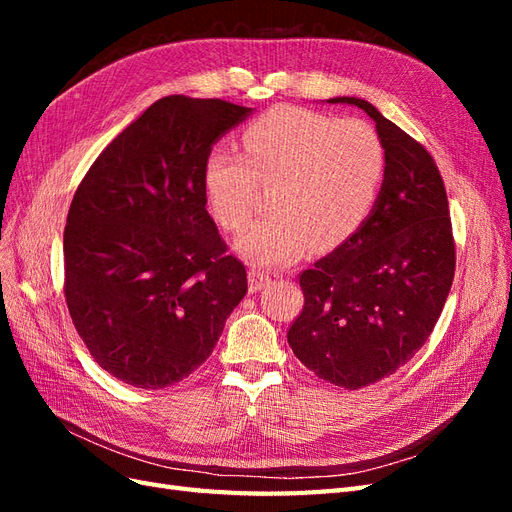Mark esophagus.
Returning <instances> with one entry per match:
<instances>
[{
    "mask_svg": "<svg viewBox=\"0 0 512 512\" xmlns=\"http://www.w3.org/2000/svg\"><path fill=\"white\" fill-rule=\"evenodd\" d=\"M269 284H271V275L269 273L260 271V269H252L250 271V292L252 294L262 290L265 286H269Z\"/></svg>",
    "mask_w": 512,
    "mask_h": 512,
    "instance_id": "obj_1",
    "label": "esophagus"
}]
</instances>
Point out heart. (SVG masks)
Instances as JSON below:
<instances>
[{
    "mask_svg": "<svg viewBox=\"0 0 512 512\" xmlns=\"http://www.w3.org/2000/svg\"><path fill=\"white\" fill-rule=\"evenodd\" d=\"M243 153L215 147L203 166V192L222 228L239 232L252 218L258 183L271 185L269 218L237 241L254 265L280 267L309 245H342L374 209L386 175V147L361 119H333L275 106L241 134Z\"/></svg>",
    "mask_w": 512,
    "mask_h": 512,
    "instance_id": "1",
    "label": "heart"
}]
</instances>
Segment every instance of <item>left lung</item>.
I'll return each instance as SVG.
<instances>
[{"label":"left lung","mask_w":512,"mask_h":512,"mask_svg":"<svg viewBox=\"0 0 512 512\" xmlns=\"http://www.w3.org/2000/svg\"><path fill=\"white\" fill-rule=\"evenodd\" d=\"M376 123L386 175L365 224L301 273L305 305L288 344L322 380L361 389L418 352L442 314L455 275V241L440 170L412 136L361 98Z\"/></svg>","instance_id":"obj_1"}]
</instances>
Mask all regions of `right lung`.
<instances>
[{
	"instance_id": "right-lung-1",
	"label": "right lung",
	"mask_w": 512,
	"mask_h": 512,
	"mask_svg": "<svg viewBox=\"0 0 512 512\" xmlns=\"http://www.w3.org/2000/svg\"><path fill=\"white\" fill-rule=\"evenodd\" d=\"M252 115L166 96L134 119L76 190L64 230L66 303L94 361L136 389L203 365L247 292L207 213L205 158Z\"/></svg>"
}]
</instances>
